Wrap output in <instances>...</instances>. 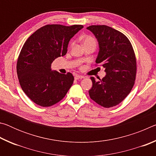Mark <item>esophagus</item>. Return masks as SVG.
Listing matches in <instances>:
<instances>
[{
	"label": "esophagus",
	"mask_w": 156,
	"mask_h": 156,
	"mask_svg": "<svg viewBox=\"0 0 156 156\" xmlns=\"http://www.w3.org/2000/svg\"><path fill=\"white\" fill-rule=\"evenodd\" d=\"M74 78H75L76 80H80V79L84 78V76H80V75H76Z\"/></svg>",
	"instance_id": "obj_1"
}]
</instances>
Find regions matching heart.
I'll list each match as a JSON object with an SVG mask.
<instances>
[{"label":"heart","mask_w":156,"mask_h":156,"mask_svg":"<svg viewBox=\"0 0 156 156\" xmlns=\"http://www.w3.org/2000/svg\"><path fill=\"white\" fill-rule=\"evenodd\" d=\"M96 43V41H95L94 39L91 36H87V38L84 39V43Z\"/></svg>","instance_id":"1"}]
</instances>
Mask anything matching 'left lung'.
Wrapping results in <instances>:
<instances>
[{
    "instance_id": "8db88e82",
    "label": "left lung",
    "mask_w": 156,
    "mask_h": 156,
    "mask_svg": "<svg viewBox=\"0 0 156 156\" xmlns=\"http://www.w3.org/2000/svg\"><path fill=\"white\" fill-rule=\"evenodd\" d=\"M98 43L96 63H101L106 73L98 81L91 77V98L102 107L120 104L130 93L136 74V60L133 47L122 33L107 25L87 27Z\"/></svg>"
}]
</instances>
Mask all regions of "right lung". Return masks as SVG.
Returning <instances> with one entry per match:
<instances>
[{"label": "right lung", "mask_w": 156, "mask_h": 156, "mask_svg": "<svg viewBox=\"0 0 156 156\" xmlns=\"http://www.w3.org/2000/svg\"><path fill=\"white\" fill-rule=\"evenodd\" d=\"M83 25H47L29 37L17 61V74L21 88L36 104L50 107L67 94L73 83L71 73L52 71L51 63L67 54L69 42Z\"/></svg>", "instance_id": "right-lung-1"}]
</instances>
